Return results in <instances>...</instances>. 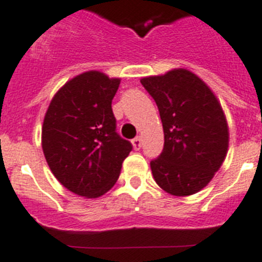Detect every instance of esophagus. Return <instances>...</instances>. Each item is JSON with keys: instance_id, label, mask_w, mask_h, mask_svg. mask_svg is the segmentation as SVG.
<instances>
[{"instance_id": "obj_1", "label": "esophagus", "mask_w": 262, "mask_h": 262, "mask_svg": "<svg viewBox=\"0 0 262 262\" xmlns=\"http://www.w3.org/2000/svg\"><path fill=\"white\" fill-rule=\"evenodd\" d=\"M132 143H133L134 150H139V148L142 147V139H141V137H136V138L132 141Z\"/></svg>"}]
</instances>
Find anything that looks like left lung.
I'll use <instances>...</instances> for the list:
<instances>
[{"instance_id": "left-lung-1", "label": "left lung", "mask_w": 262, "mask_h": 262, "mask_svg": "<svg viewBox=\"0 0 262 262\" xmlns=\"http://www.w3.org/2000/svg\"><path fill=\"white\" fill-rule=\"evenodd\" d=\"M159 108L164 148L151 160L156 183L176 196L200 191L220 169L229 146L221 104L207 85L187 70L141 80Z\"/></svg>"}]
</instances>
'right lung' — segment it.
<instances>
[{"mask_svg": "<svg viewBox=\"0 0 262 262\" xmlns=\"http://www.w3.org/2000/svg\"><path fill=\"white\" fill-rule=\"evenodd\" d=\"M119 79L89 71L54 95L42 125V150L51 172L66 189L98 198L119 178L133 146L116 132L112 99Z\"/></svg>", "mask_w": 262, "mask_h": 262, "instance_id": "obj_1", "label": "right lung"}]
</instances>
